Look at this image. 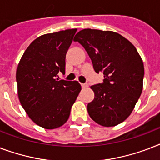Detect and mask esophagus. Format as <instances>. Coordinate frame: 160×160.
Wrapping results in <instances>:
<instances>
[{
	"instance_id": "obj_1",
	"label": "esophagus",
	"mask_w": 160,
	"mask_h": 160,
	"mask_svg": "<svg viewBox=\"0 0 160 160\" xmlns=\"http://www.w3.org/2000/svg\"><path fill=\"white\" fill-rule=\"evenodd\" d=\"M87 86H88V85L87 84H85H85H81V87H82V89H85V88L87 87Z\"/></svg>"
}]
</instances>
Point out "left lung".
<instances>
[{
	"label": "left lung",
	"mask_w": 160,
	"mask_h": 160,
	"mask_svg": "<svg viewBox=\"0 0 160 160\" xmlns=\"http://www.w3.org/2000/svg\"><path fill=\"white\" fill-rule=\"evenodd\" d=\"M87 51L101 84L90 86L94 100L88 104L90 118L105 127L115 126L129 116L142 93L144 69L134 45L110 31L84 29L75 35Z\"/></svg>",
	"instance_id": "left-lung-1"
}]
</instances>
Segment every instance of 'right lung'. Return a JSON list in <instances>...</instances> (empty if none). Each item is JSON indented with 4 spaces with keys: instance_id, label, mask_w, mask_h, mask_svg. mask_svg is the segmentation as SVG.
Listing matches in <instances>:
<instances>
[{
    "instance_id": "right-lung-1",
    "label": "right lung",
    "mask_w": 160,
    "mask_h": 160,
    "mask_svg": "<svg viewBox=\"0 0 160 160\" xmlns=\"http://www.w3.org/2000/svg\"><path fill=\"white\" fill-rule=\"evenodd\" d=\"M77 29L46 34L27 47L16 70L19 100L37 125L53 129L65 124L80 90V83L59 80Z\"/></svg>"
}]
</instances>
